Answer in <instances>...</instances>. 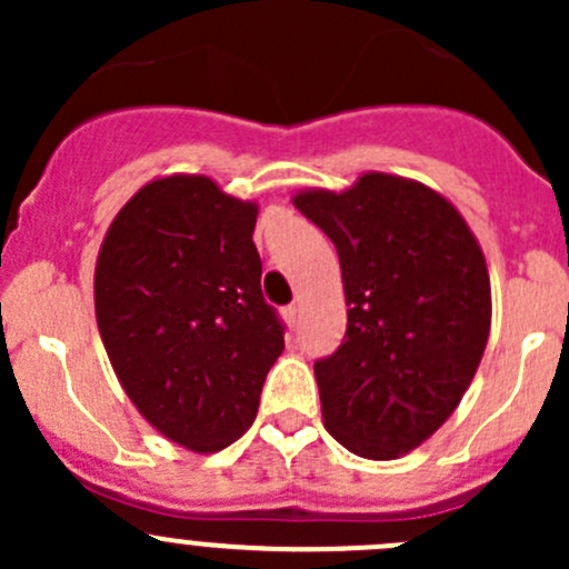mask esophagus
Masks as SVG:
<instances>
[{
	"label": "esophagus",
	"instance_id": "obj_1",
	"mask_svg": "<svg viewBox=\"0 0 569 569\" xmlns=\"http://www.w3.org/2000/svg\"><path fill=\"white\" fill-rule=\"evenodd\" d=\"M286 321H289V327H297V321H300V306H289L283 311Z\"/></svg>",
	"mask_w": 569,
	"mask_h": 569
}]
</instances>
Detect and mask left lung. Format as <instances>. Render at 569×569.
I'll use <instances>...</instances> for the list:
<instances>
[{"label": "left lung", "instance_id": "obj_1", "mask_svg": "<svg viewBox=\"0 0 569 569\" xmlns=\"http://www.w3.org/2000/svg\"><path fill=\"white\" fill-rule=\"evenodd\" d=\"M295 206L336 244L347 336L317 360L321 421L352 455L396 460L457 410L490 336L485 252L460 211L412 178L363 173Z\"/></svg>", "mask_w": 569, "mask_h": 569}]
</instances>
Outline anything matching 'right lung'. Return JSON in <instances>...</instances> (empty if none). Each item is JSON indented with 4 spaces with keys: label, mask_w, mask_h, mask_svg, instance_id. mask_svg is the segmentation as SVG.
Segmentation results:
<instances>
[{
    "label": "right lung",
    "mask_w": 569,
    "mask_h": 569,
    "mask_svg": "<svg viewBox=\"0 0 569 569\" xmlns=\"http://www.w3.org/2000/svg\"><path fill=\"white\" fill-rule=\"evenodd\" d=\"M258 203L214 178L148 181L96 261V321L118 382L157 432L214 455L256 421L283 325L261 295Z\"/></svg>",
    "instance_id": "obj_1"
}]
</instances>
